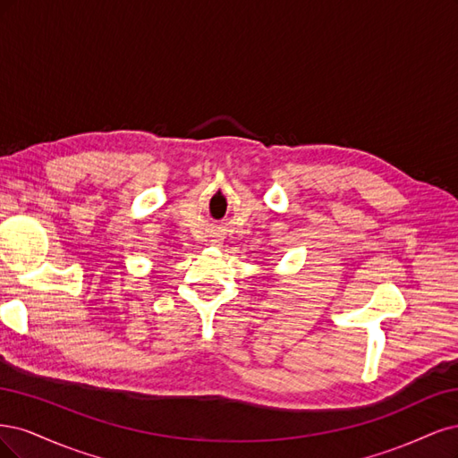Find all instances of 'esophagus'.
Wrapping results in <instances>:
<instances>
[{"instance_id":"obj_1","label":"esophagus","mask_w":458,"mask_h":458,"mask_svg":"<svg viewBox=\"0 0 458 458\" xmlns=\"http://www.w3.org/2000/svg\"><path fill=\"white\" fill-rule=\"evenodd\" d=\"M211 245H215V247H220L223 245V240L218 238V235H213V240H211Z\"/></svg>"}]
</instances>
